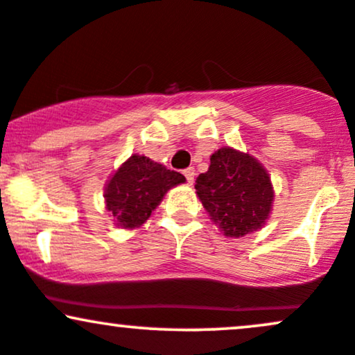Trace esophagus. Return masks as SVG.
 <instances>
[{
	"label": "esophagus",
	"instance_id": "obj_1",
	"mask_svg": "<svg viewBox=\"0 0 355 355\" xmlns=\"http://www.w3.org/2000/svg\"><path fill=\"white\" fill-rule=\"evenodd\" d=\"M183 175H185V178L189 180V183H193L195 180V168L193 166H189V168L183 170Z\"/></svg>",
	"mask_w": 355,
	"mask_h": 355
}]
</instances>
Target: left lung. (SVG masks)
Wrapping results in <instances>:
<instances>
[{"instance_id": "1", "label": "left lung", "mask_w": 355, "mask_h": 355, "mask_svg": "<svg viewBox=\"0 0 355 355\" xmlns=\"http://www.w3.org/2000/svg\"><path fill=\"white\" fill-rule=\"evenodd\" d=\"M205 210L227 237H243L262 227L272 209L270 177L250 155L220 148L195 182Z\"/></svg>"}]
</instances>
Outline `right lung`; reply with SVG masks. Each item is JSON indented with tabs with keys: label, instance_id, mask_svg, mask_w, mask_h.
<instances>
[{
	"label": "right lung",
	"instance_id": "1",
	"mask_svg": "<svg viewBox=\"0 0 355 355\" xmlns=\"http://www.w3.org/2000/svg\"><path fill=\"white\" fill-rule=\"evenodd\" d=\"M183 182L182 173L166 170L146 157L132 155L105 189L107 209L118 225L135 229L152 215L166 190Z\"/></svg>",
	"mask_w": 355,
	"mask_h": 355
}]
</instances>
